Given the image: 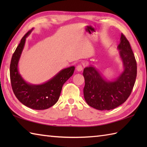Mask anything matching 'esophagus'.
<instances>
[{"instance_id":"1","label":"esophagus","mask_w":147,"mask_h":147,"mask_svg":"<svg viewBox=\"0 0 147 147\" xmlns=\"http://www.w3.org/2000/svg\"><path fill=\"white\" fill-rule=\"evenodd\" d=\"M83 69V66H82V65H78V66L76 67V70H77L78 71L80 72V71H82Z\"/></svg>"}]
</instances>
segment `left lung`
<instances>
[{
	"label": "left lung",
	"mask_w": 147,
	"mask_h": 147,
	"mask_svg": "<svg viewBox=\"0 0 147 147\" xmlns=\"http://www.w3.org/2000/svg\"><path fill=\"white\" fill-rule=\"evenodd\" d=\"M117 50L123 71L115 78H105L92 65L84 69V98L90 107L97 110H112L123 104L135 85L137 73L136 59L129 42L123 33Z\"/></svg>",
	"instance_id": "8db88e82"
}]
</instances>
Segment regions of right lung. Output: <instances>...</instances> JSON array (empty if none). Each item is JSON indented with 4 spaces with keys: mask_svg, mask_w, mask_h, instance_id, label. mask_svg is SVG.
Listing matches in <instances>:
<instances>
[{
    "mask_svg": "<svg viewBox=\"0 0 147 147\" xmlns=\"http://www.w3.org/2000/svg\"><path fill=\"white\" fill-rule=\"evenodd\" d=\"M33 30L29 31L22 39L12 55L10 64V78L14 95L23 105L35 110H44L56 104L62 86L73 75L74 66L61 70L46 82L35 85L28 83L19 71L18 64L25 45L26 39Z\"/></svg>",
    "mask_w": 147,
    "mask_h": 147,
    "instance_id": "right-lung-1",
    "label": "right lung"
}]
</instances>
